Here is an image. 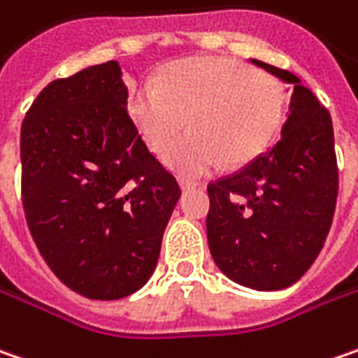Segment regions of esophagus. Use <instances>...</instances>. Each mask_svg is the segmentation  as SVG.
Wrapping results in <instances>:
<instances>
[{"label":"esophagus","instance_id":"34e87169","mask_svg":"<svg viewBox=\"0 0 358 358\" xmlns=\"http://www.w3.org/2000/svg\"><path fill=\"white\" fill-rule=\"evenodd\" d=\"M199 183L197 181H193V179H187V177H179V187L183 189V191H189V189L197 187Z\"/></svg>","mask_w":358,"mask_h":358}]
</instances>
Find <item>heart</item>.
Segmentation results:
<instances>
[{
  "label": "heart",
  "instance_id": "heart-1",
  "mask_svg": "<svg viewBox=\"0 0 358 358\" xmlns=\"http://www.w3.org/2000/svg\"><path fill=\"white\" fill-rule=\"evenodd\" d=\"M129 110L147 145L167 155L171 169L201 175L245 165L270 147L286 110L284 84L231 58H185L169 64L159 84L141 82L129 94Z\"/></svg>",
  "mask_w": 358,
  "mask_h": 358
}]
</instances>
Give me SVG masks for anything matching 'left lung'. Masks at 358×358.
<instances>
[{"mask_svg":"<svg viewBox=\"0 0 358 358\" xmlns=\"http://www.w3.org/2000/svg\"><path fill=\"white\" fill-rule=\"evenodd\" d=\"M290 84L282 138L207 185V241L229 280L254 290L292 286L320 254L336 207L338 169L329 110L288 70L250 60Z\"/></svg>","mask_w":358,"mask_h":358,"instance_id":"8db88e82","label":"left lung"}]
</instances>
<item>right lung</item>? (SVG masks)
Listing matches in <instances>:
<instances>
[{"instance_id":"right-lung-1","label":"right lung","mask_w":358,"mask_h":358,"mask_svg":"<svg viewBox=\"0 0 358 358\" xmlns=\"http://www.w3.org/2000/svg\"><path fill=\"white\" fill-rule=\"evenodd\" d=\"M117 60L50 82L22 122V201L50 270L92 300L152 276L181 197L127 110Z\"/></svg>"}]
</instances>
